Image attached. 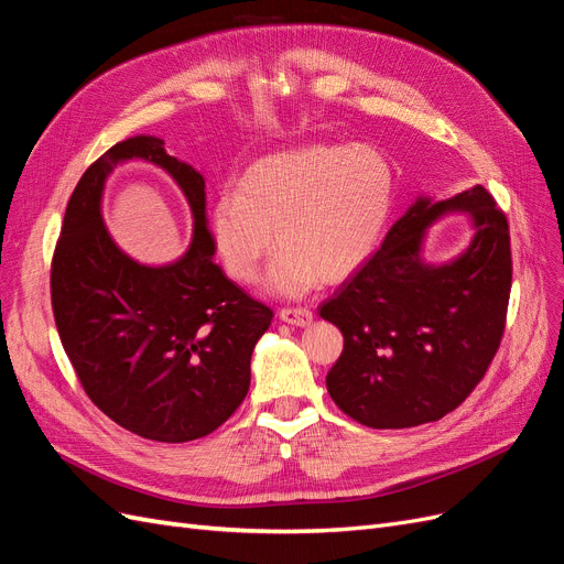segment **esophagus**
<instances>
[{
  "mask_svg": "<svg viewBox=\"0 0 564 564\" xmlns=\"http://www.w3.org/2000/svg\"><path fill=\"white\" fill-rule=\"evenodd\" d=\"M280 319L286 324H296V327H305V324L313 322V311L305 308V305H296V308H282Z\"/></svg>",
  "mask_w": 564,
  "mask_h": 564,
  "instance_id": "esophagus-1",
  "label": "esophagus"
}]
</instances>
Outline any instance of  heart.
Returning <instances> with one entry per match:
<instances>
[{
  "mask_svg": "<svg viewBox=\"0 0 564 564\" xmlns=\"http://www.w3.org/2000/svg\"><path fill=\"white\" fill-rule=\"evenodd\" d=\"M392 169L367 145H308L253 162L237 191L220 193L207 218L212 247L235 282L259 280L263 261L282 245L265 286L301 296L324 280L360 268L392 207Z\"/></svg>",
  "mask_w": 564,
  "mask_h": 564,
  "instance_id": "heart-1",
  "label": "heart"
}]
</instances>
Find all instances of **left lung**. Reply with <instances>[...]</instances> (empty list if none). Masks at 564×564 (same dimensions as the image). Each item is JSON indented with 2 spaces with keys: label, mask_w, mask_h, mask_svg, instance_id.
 <instances>
[{
  "label": "left lung",
  "mask_w": 564,
  "mask_h": 564,
  "mask_svg": "<svg viewBox=\"0 0 564 564\" xmlns=\"http://www.w3.org/2000/svg\"><path fill=\"white\" fill-rule=\"evenodd\" d=\"M447 210H468L476 237L456 262L425 267L422 230ZM510 282L508 218L487 187L419 199L319 305L344 334V352L327 373L336 406L367 429H412L454 412L501 346Z\"/></svg>",
  "instance_id": "obj_1"
}]
</instances>
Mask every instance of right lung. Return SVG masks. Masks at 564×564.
<instances>
[{
    "label": "right lung",
    "instance_id": "right-lung-1",
    "mask_svg": "<svg viewBox=\"0 0 564 564\" xmlns=\"http://www.w3.org/2000/svg\"><path fill=\"white\" fill-rule=\"evenodd\" d=\"M155 161L182 185L196 216L181 262L148 269L116 249L99 193L122 159ZM204 178L135 135L104 152L67 202L51 259V308L61 344L89 400L122 429L155 442H187L224 425L249 392L251 352L272 308L230 282L214 261Z\"/></svg>",
    "mask_w": 564,
    "mask_h": 564
}]
</instances>
